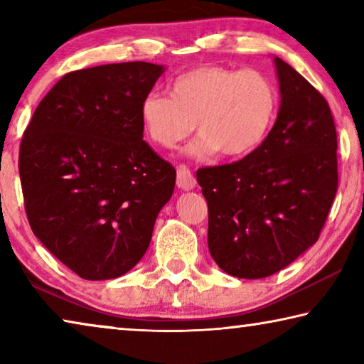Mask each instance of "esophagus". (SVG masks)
I'll use <instances>...</instances> for the list:
<instances>
[{
    "label": "esophagus",
    "instance_id": "1",
    "mask_svg": "<svg viewBox=\"0 0 364 364\" xmlns=\"http://www.w3.org/2000/svg\"><path fill=\"white\" fill-rule=\"evenodd\" d=\"M176 186L181 191H191L196 188V178L186 165H180L176 170Z\"/></svg>",
    "mask_w": 364,
    "mask_h": 364
}]
</instances>
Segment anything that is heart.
I'll return each mask as SVG.
<instances>
[{"label": "heart", "instance_id": "1", "mask_svg": "<svg viewBox=\"0 0 364 364\" xmlns=\"http://www.w3.org/2000/svg\"><path fill=\"white\" fill-rule=\"evenodd\" d=\"M278 110V90L260 70L200 65L178 75L170 96L149 93L139 102V122L154 144L171 149L197 127L189 146L196 159L221 152L249 156L260 146Z\"/></svg>", "mask_w": 364, "mask_h": 364}]
</instances>
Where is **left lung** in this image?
Returning a JSON list of instances; mask_svg holds the SVG:
<instances>
[{
    "mask_svg": "<svg viewBox=\"0 0 364 364\" xmlns=\"http://www.w3.org/2000/svg\"><path fill=\"white\" fill-rule=\"evenodd\" d=\"M279 110L242 160L197 170L208 205V250L225 273L262 279L318 241L337 191V134L324 97L279 58Z\"/></svg>",
    "mask_w": 364,
    "mask_h": 364,
    "instance_id": "1",
    "label": "left lung"
}]
</instances>
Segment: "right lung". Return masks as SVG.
I'll return each mask as SVG.
<instances>
[{"label": "right lung", "instance_id": "right-lung-1", "mask_svg": "<svg viewBox=\"0 0 364 364\" xmlns=\"http://www.w3.org/2000/svg\"><path fill=\"white\" fill-rule=\"evenodd\" d=\"M165 65L122 63L64 75L23 133L19 173L41 244L88 281L114 279L149 247L176 171L143 141L139 102Z\"/></svg>", "mask_w": 364, "mask_h": 364}]
</instances>
